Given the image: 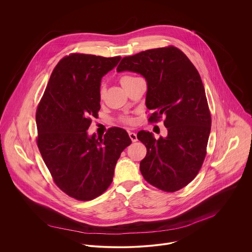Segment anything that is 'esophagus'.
<instances>
[{"mask_svg": "<svg viewBox=\"0 0 252 252\" xmlns=\"http://www.w3.org/2000/svg\"><path fill=\"white\" fill-rule=\"evenodd\" d=\"M129 137H130V139L132 140V142H133V143H135V142H137V141H138L137 134H136V133H134V132H129Z\"/></svg>", "mask_w": 252, "mask_h": 252, "instance_id": "esophagus-1", "label": "esophagus"}]
</instances>
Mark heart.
Listing matches in <instances>:
<instances>
[{
  "label": "heart",
  "mask_w": 252,
  "mask_h": 252,
  "mask_svg": "<svg viewBox=\"0 0 252 252\" xmlns=\"http://www.w3.org/2000/svg\"><path fill=\"white\" fill-rule=\"evenodd\" d=\"M131 78H133V76H128V75H126V76H123V77H121V79H120V82H121V85H123L126 81H128V80H130ZM100 95H101V98H103V96H104V90L103 89H101V92H100ZM127 123H129V124H132L133 123V120L132 119H130V118H128V119H126L125 120Z\"/></svg>",
  "instance_id": "heart-1"
}]
</instances>
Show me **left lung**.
<instances>
[{
  "instance_id": "obj_1",
  "label": "left lung",
  "mask_w": 252,
  "mask_h": 252,
  "mask_svg": "<svg viewBox=\"0 0 252 252\" xmlns=\"http://www.w3.org/2000/svg\"><path fill=\"white\" fill-rule=\"evenodd\" d=\"M116 71L143 75L147 84L145 105L154 111L148 120L166 117V138L156 140L144 130L137 135L147 150L140 163L144 180L166 192L180 190L200 171L211 133L212 118L199 72L175 46L124 57Z\"/></svg>"
}]
</instances>
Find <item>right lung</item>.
Here are the masks:
<instances>
[{
  "label": "right lung",
  "instance_id": "1",
  "mask_svg": "<svg viewBox=\"0 0 252 252\" xmlns=\"http://www.w3.org/2000/svg\"><path fill=\"white\" fill-rule=\"evenodd\" d=\"M121 57L74 53L50 75L36 113V144L56 185L79 201L103 194L110 185L121 152L132 141L118 127L104 138L87 130L101 108L102 77Z\"/></svg>",
  "mask_w": 252,
  "mask_h": 252
}]
</instances>
